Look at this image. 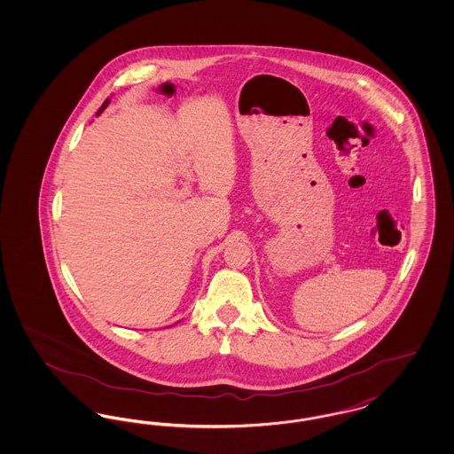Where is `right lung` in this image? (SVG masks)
Here are the masks:
<instances>
[{
	"instance_id": "add662e5",
	"label": "right lung",
	"mask_w": 454,
	"mask_h": 454,
	"mask_svg": "<svg viewBox=\"0 0 454 454\" xmlns=\"http://www.w3.org/2000/svg\"><path fill=\"white\" fill-rule=\"evenodd\" d=\"M108 106V100H106V102H104V106H102V107H100V110H98V114H100V112H102V110H104V108L107 107Z\"/></svg>"
}]
</instances>
